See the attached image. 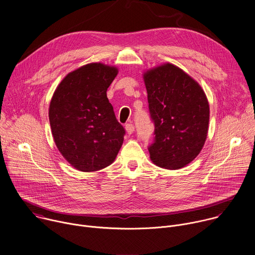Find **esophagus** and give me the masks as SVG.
Returning a JSON list of instances; mask_svg holds the SVG:
<instances>
[{
	"mask_svg": "<svg viewBox=\"0 0 255 255\" xmlns=\"http://www.w3.org/2000/svg\"><path fill=\"white\" fill-rule=\"evenodd\" d=\"M125 129H126L128 134H132L134 132V130H135V127H134V125L132 123H127L125 125Z\"/></svg>",
	"mask_w": 255,
	"mask_h": 255,
	"instance_id": "esophagus-1",
	"label": "esophagus"
}]
</instances>
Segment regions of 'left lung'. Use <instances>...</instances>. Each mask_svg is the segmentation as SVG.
Returning <instances> with one entry per match:
<instances>
[{"instance_id":"1","label":"left lung","mask_w":255,"mask_h":255,"mask_svg":"<svg viewBox=\"0 0 255 255\" xmlns=\"http://www.w3.org/2000/svg\"><path fill=\"white\" fill-rule=\"evenodd\" d=\"M154 140L148 146L154 164L179 169L201 151L208 132L209 105L204 91L172 64L144 74Z\"/></svg>"}]
</instances>
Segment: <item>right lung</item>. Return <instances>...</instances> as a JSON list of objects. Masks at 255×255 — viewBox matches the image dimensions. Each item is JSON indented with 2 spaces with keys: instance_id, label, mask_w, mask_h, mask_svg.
Here are the masks:
<instances>
[{
  "instance_id": "1",
  "label": "right lung",
  "mask_w": 255,
  "mask_h": 255,
  "mask_svg": "<svg viewBox=\"0 0 255 255\" xmlns=\"http://www.w3.org/2000/svg\"><path fill=\"white\" fill-rule=\"evenodd\" d=\"M118 70L101 63L69 73L50 103L54 141L65 159L80 171H97L116 158L125 129L116 119L107 89Z\"/></svg>"
}]
</instances>
